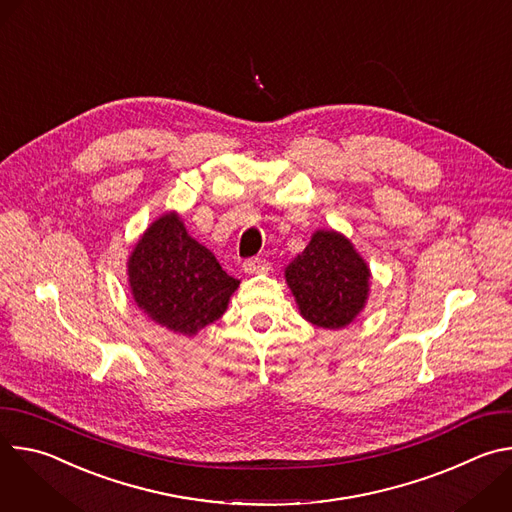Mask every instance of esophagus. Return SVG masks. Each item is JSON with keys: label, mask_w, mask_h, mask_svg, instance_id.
I'll use <instances>...</instances> for the list:
<instances>
[{"label": "esophagus", "mask_w": 512, "mask_h": 512, "mask_svg": "<svg viewBox=\"0 0 512 512\" xmlns=\"http://www.w3.org/2000/svg\"><path fill=\"white\" fill-rule=\"evenodd\" d=\"M269 269V263L261 257H251L243 261V271L245 273H265Z\"/></svg>", "instance_id": "esophagus-1"}]
</instances>
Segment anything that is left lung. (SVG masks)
Wrapping results in <instances>:
<instances>
[{"label":"left lung","mask_w":512,"mask_h":512,"mask_svg":"<svg viewBox=\"0 0 512 512\" xmlns=\"http://www.w3.org/2000/svg\"><path fill=\"white\" fill-rule=\"evenodd\" d=\"M369 267L352 243L334 231L314 233L308 247L285 267V279L302 316L320 328H342L364 308Z\"/></svg>","instance_id":"left-lung-1"}]
</instances>
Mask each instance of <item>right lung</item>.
Wrapping results in <instances>:
<instances>
[{"mask_svg": "<svg viewBox=\"0 0 512 512\" xmlns=\"http://www.w3.org/2000/svg\"><path fill=\"white\" fill-rule=\"evenodd\" d=\"M129 285L139 310L192 336L221 318L239 279L194 241L176 212L160 216L129 257Z\"/></svg>", "mask_w": 512, "mask_h": 512, "instance_id": "right-lung-1", "label": "right lung"}]
</instances>
